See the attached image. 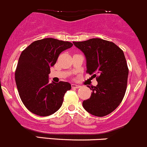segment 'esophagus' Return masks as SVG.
Masks as SVG:
<instances>
[{
  "label": "esophagus",
  "mask_w": 147,
  "mask_h": 147,
  "mask_svg": "<svg viewBox=\"0 0 147 147\" xmlns=\"http://www.w3.org/2000/svg\"><path fill=\"white\" fill-rule=\"evenodd\" d=\"M71 87L73 88H79L81 86H80L79 85H77V84H71Z\"/></svg>",
  "instance_id": "esophagus-1"
}]
</instances>
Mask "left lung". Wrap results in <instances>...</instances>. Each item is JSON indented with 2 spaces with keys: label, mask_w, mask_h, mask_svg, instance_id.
I'll return each instance as SVG.
<instances>
[{
  "label": "left lung",
  "mask_w": 147,
  "mask_h": 147,
  "mask_svg": "<svg viewBox=\"0 0 147 147\" xmlns=\"http://www.w3.org/2000/svg\"><path fill=\"white\" fill-rule=\"evenodd\" d=\"M86 59V73L96 77L98 84L83 101L86 111L96 117L111 114L122 101L127 86L129 69L123 51L114 43L101 38L73 42Z\"/></svg>",
  "instance_id": "8db88e82"
}]
</instances>
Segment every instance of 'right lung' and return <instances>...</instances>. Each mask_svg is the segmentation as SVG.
Listing matches in <instances>:
<instances>
[{
  "instance_id": "1",
  "label": "right lung",
  "mask_w": 147,
  "mask_h": 147,
  "mask_svg": "<svg viewBox=\"0 0 147 147\" xmlns=\"http://www.w3.org/2000/svg\"><path fill=\"white\" fill-rule=\"evenodd\" d=\"M72 46L71 42L47 38L33 42L22 51L15 80L20 98L30 112L47 117L61 107L65 93L71 86L63 81L50 84L49 74L59 54Z\"/></svg>"
}]
</instances>
